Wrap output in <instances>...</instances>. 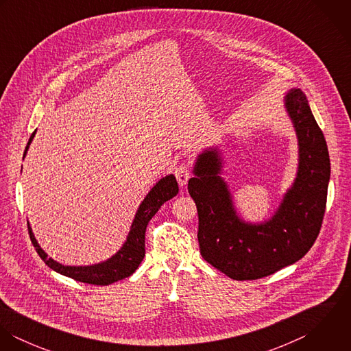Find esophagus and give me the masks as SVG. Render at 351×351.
Instances as JSON below:
<instances>
[{"mask_svg":"<svg viewBox=\"0 0 351 351\" xmlns=\"http://www.w3.org/2000/svg\"><path fill=\"white\" fill-rule=\"evenodd\" d=\"M174 174H176V178H177V181H178L180 186H181V188H184V186L186 185L188 180L191 178V170H189V166H188V165H185V163L178 165V166L176 167V170H174Z\"/></svg>","mask_w":351,"mask_h":351,"instance_id":"obj_1","label":"esophagus"}]
</instances>
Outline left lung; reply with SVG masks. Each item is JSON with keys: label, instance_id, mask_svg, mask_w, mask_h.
I'll use <instances>...</instances> for the list:
<instances>
[{"label": "left lung", "instance_id": "1", "mask_svg": "<svg viewBox=\"0 0 351 351\" xmlns=\"http://www.w3.org/2000/svg\"><path fill=\"white\" fill-rule=\"evenodd\" d=\"M285 108L299 142V167L274 215L262 223L239 217L221 174L217 147L199 154L188 182L199 213L202 258L232 280H258L301 259L315 243L327 202L330 156L308 100L291 89Z\"/></svg>", "mask_w": 351, "mask_h": 351}]
</instances>
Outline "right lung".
<instances>
[{"label":"right lung","instance_id":"1","mask_svg":"<svg viewBox=\"0 0 351 351\" xmlns=\"http://www.w3.org/2000/svg\"><path fill=\"white\" fill-rule=\"evenodd\" d=\"M36 134V130L31 135L27 147L24 151V156L27 155V151L29 149V145ZM178 193V184L177 180L173 174H169L163 178H160L154 188L149 192V195L142 201L139 205L135 219L131 224V230L128 232L127 241L121 246V249L117 251L114 255H112L109 259L90 265V266H64L56 261L50 258L45 250L39 246L38 241L34 237L32 228L28 224V231H29V238L31 242L38 251L39 256L45 261V263L55 270L56 273H60L66 277H70L75 281L85 282V284H92V285H109L116 281H120L123 278L130 277L141 265V262L145 258V234L147 224L152 219V216L159 210L163 202L173 199Z\"/></svg>","mask_w":351,"mask_h":351}]
</instances>
